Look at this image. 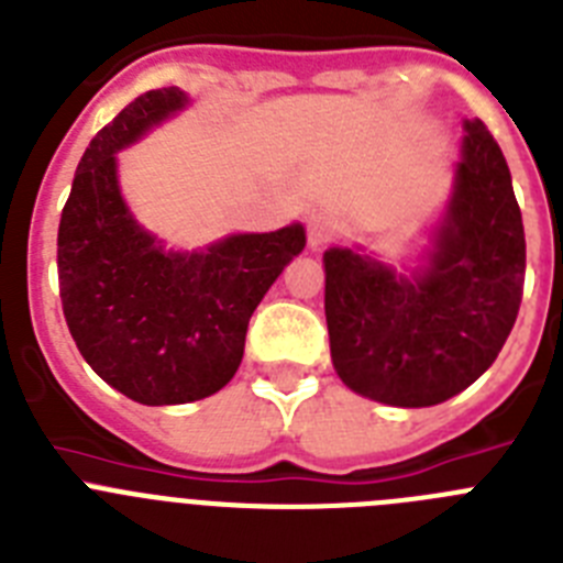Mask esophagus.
<instances>
[{
  "label": "esophagus",
  "mask_w": 563,
  "mask_h": 563,
  "mask_svg": "<svg viewBox=\"0 0 563 563\" xmlns=\"http://www.w3.org/2000/svg\"><path fill=\"white\" fill-rule=\"evenodd\" d=\"M335 236H338V222L332 220V217H327V213H316V217H310V222H307V239H310V247L327 245V242H332Z\"/></svg>",
  "instance_id": "34e87169"
}]
</instances>
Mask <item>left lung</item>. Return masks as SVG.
<instances>
[{
  "label": "left lung",
  "mask_w": 563,
  "mask_h": 563,
  "mask_svg": "<svg viewBox=\"0 0 563 563\" xmlns=\"http://www.w3.org/2000/svg\"><path fill=\"white\" fill-rule=\"evenodd\" d=\"M327 330L352 391L437 406L496 361L525 290V225L510 168L479 118L465 121L454 200L426 271L397 276L350 247L324 253Z\"/></svg>",
  "instance_id": "8db88e82"
}]
</instances>
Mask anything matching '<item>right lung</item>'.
<instances>
[{
	"label": "right lung",
	"mask_w": 563,
	"mask_h": 563,
	"mask_svg": "<svg viewBox=\"0 0 563 563\" xmlns=\"http://www.w3.org/2000/svg\"><path fill=\"white\" fill-rule=\"evenodd\" d=\"M186 107L180 89L134 98L92 137L58 225V292L84 361L143 406H177L236 375L247 321L305 228L239 233L197 253L163 251L118 191L114 152Z\"/></svg>",
	"instance_id": "add662e5"
}]
</instances>
